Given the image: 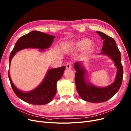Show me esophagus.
Wrapping results in <instances>:
<instances>
[{"instance_id": "1", "label": "esophagus", "mask_w": 131, "mask_h": 131, "mask_svg": "<svg viewBox=\"0 0 131 131\" xmlns=\"http://www.w3.org/2000/svg\"><path fill=\"white\" fill-rule=\"evenodd\" d=\"M72 64L71 62H67V63L66 64V68L67 69H71L72 67Z\"/></svg>"}]
</instances>
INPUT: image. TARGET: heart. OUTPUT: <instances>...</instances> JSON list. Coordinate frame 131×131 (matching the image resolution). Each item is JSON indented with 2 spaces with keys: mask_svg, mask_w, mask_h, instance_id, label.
I'll list each match as a JSON object with an SVG mask.
<instances>
[{
  "mask_svg": "<svg viewBox=\"0 0 131 131\" xmlns=\"http://www.w3.org/2000/svg\"><path fill=\"white\" fill-rule=\"evenodd\" d=\"M91 42L90 40L88 39H83L82 40L79 41L77 44V47L76 49L77 50L79 51H83L84 50H86L88 47V50L89 51H92V50H93L95 48V46L93 44H91L90 46L89 45L90 44Z\"/></svg>",
  "mask_w": 131,
  "mask_h": 131,
  "instance_id": "heart-1",
  "label": "heart"
}]
</instances>
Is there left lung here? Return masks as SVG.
<instances>
[{
    "mask_svg": "<svg viewBox=\"0 0 131 131\" xmlns=\"http://www.w3.org/2000/svg\"><path fill=\"white\" fill-rule=\"evenodd\" d=\"M103 39L102 52L100 54H106L115 62L117 69V73L115 82L110 86L100 88L93 84L87 83L85 79V71L80 62H75V81L77 90L81 99L91 103H101L109 100L114 96L121 86L123 81V68L121 62V54L115 39L105 34L96 31Z\"/></svg>",
    "mask_w": 131,
    "mask_h": 131,
    "instance_id": "obj_1",
    "label": "left lung"
}]
</instances>
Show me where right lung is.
I'll return each mask as SVG.
<instances>
[{"mask_svg":"<svg viewBox=\"0 0 131 131\" xmlns=\"http://www.w3.org/2000/svg\"><path fill=\"white\" fill-rule=\"evenodd\" d=\"M54 36L45 33L32 31L21 36L16 42L9 56V65L11 60L16 52L28 48L43 50L49 48L53 41ZM65 66L49 70L41 84L31 92L24 93L16 88L10 79L8 78L11 87L15 95L27 103L34 105H44L50 102L57 92V82L62 77Z\"/></svg>","mask_w":131,"mask_h":131,"instance_id":"add662e5","label":"right lung"}]
</instances>
